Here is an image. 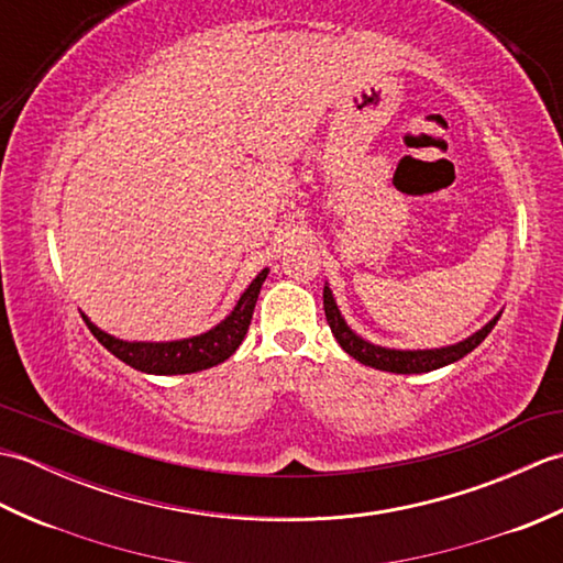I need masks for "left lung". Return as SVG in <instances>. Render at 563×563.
I'll use <instances>...</instances> for the list:
<instances>
[{
  "label": "left lung",
  "instance_id": "obj_1",
  "mask_svg": "<svg viewBox=\"0 0 563 563\" xmlns=\"http://www.w3.org/2000/svg\"><path fill=\"white\" fill-rule=\"evenodd\" d=\"M324 312H327V321L331 327V333L336 336L341 349L349 353L351 357H355L357 363L369 365L375 369H385V373H397V375H418V373H430V369L445 367L454 361H460L466 353H472L476 345H479L492 329L496 327L498 317H494L484 329H479L474 336L464 339L454 345H445V349H433V351H394V349H382V345H373L363 341L357 333L351 331V327L345 324L336 300L329 290V285H324Z\"/></svg>",
  "mask_w": 563,
  "mask_h": 563
}]
</instances>
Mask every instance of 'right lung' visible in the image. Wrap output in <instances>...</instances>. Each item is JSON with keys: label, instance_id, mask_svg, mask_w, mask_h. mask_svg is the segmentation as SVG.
Segmentation results:
<instances>
[{"label": "right lung", "instance_id": "1", "mask_svg": "<svg viewBox=\"0 0 563 563\" xmlns=\"http://www.w3.org/2000/svg\"><path fill=\"white\" fill-rule=\"evenodd\" d=\"M266 275H268V268H263L256 275L254 283H251L244 290V295L239 297V302L232 309L230 317L220 321L214 329L200 333V336H194V339L166 341V343H140V341L130 343L97 329L87 317L84 314L81 317L103 349H109L118 361L140 369V373L190 375V373H198V369H208L212 365L224 363L227 357L239 349V343L244 341L249 331L251 314H254L261 285L266 280Z\"/></svg>", "mask_w": 563, "mask_h": 563}]
</instances>
